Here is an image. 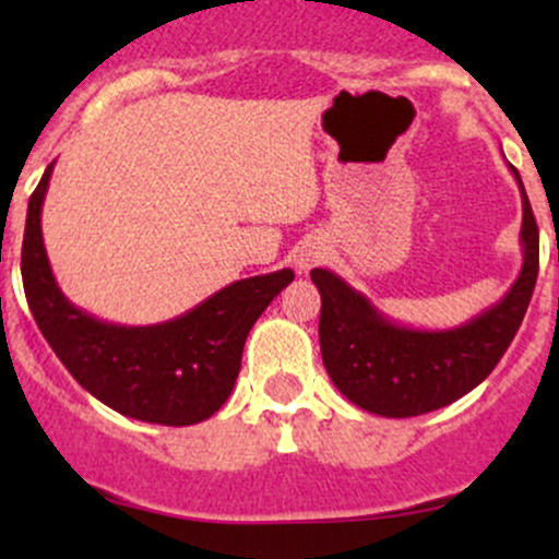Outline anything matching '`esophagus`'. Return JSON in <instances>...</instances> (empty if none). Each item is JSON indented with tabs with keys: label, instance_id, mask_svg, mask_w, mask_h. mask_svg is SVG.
I'll return each mask as SVG.
<instances>
[{
	"label": "esophagus",
	"instance_id": "34e87169",
	"mask_svg": "<svg viewBox=\"0 0 559 559\" xmlns=\"http://www.w3.org/2000/svg\"><path fill=\"white\" fill-rule=\"evenodd\" d=\"M325 260V247L320 241H305L301 247L294 252V267L299 273H310L312 267L320 265Z\"/></svg>",
	"mask_w": 559,
	"mask_h": 559
}]
</instances>
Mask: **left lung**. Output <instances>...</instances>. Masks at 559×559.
<instances>
[{"label":"left lung","instance_id":"obj_1","mask_svg":"<svg viewBox=\"0 0 559 559\" xmlns=\"http://www.w3.org/2000/svg\"><path fill=\"white\" fill-rule=\"evenodd\" d=\"M523 267L497 305L447 331H420L389 320L336 273L316 267L320 352L333 386L357 407L383 418H413L447 407L497 368L521 329L538 275V228L521 173Z\"/></svg>","mask_w":559,"mask_h":559}]
</instances>
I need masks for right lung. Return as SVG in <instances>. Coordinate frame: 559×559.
Here are the masks:
<instances>
[{"label":"right lung","instance_id":"add662e5","mask_svg":"<svg viewBox=\"0 0 559 559\" xmlns=\"http://www.w3.org/2000/svg\"><path fill=\"white\" fill-rule=\"evenodd\" d=\"M55 163L31 194L21 273L25 299L68 373L126 418L194 426L226 404L249 331L294 271L241 278L194 310L157 325H115L75 307L57 286L41 239V204Z\"/></svg>","mask_w":559,"mask_h":559}]
</instances>
